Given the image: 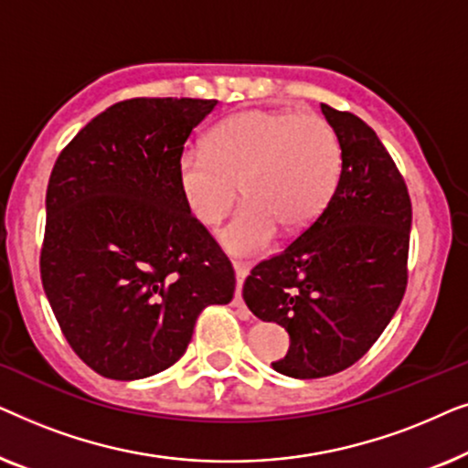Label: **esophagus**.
I'll return each instance as SVG.
<instances>
[{"label":"esophagus","mask_w":468,"mask_h":468,"mask_svg":"<svg viewBox=\"0 0 468 468\" xmlns=\"http://www.w3.org/2000/svg\"><path fill=\"white\" fill-rule=\"evenodd\" d=\"M234 266V272H236V298H234V304L236 306H245V303H242L240 298V287L242 283H245L247 274H249V264H245V261H232Z\"/></svg>","instance_id":"obj_1"}]
</instances>
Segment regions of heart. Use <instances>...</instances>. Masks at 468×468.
Masks as SVG:
<instances>
[{
	"label": "heart",
	"instance_id": "obj_1",
	"mask_svg": "<svg viewBox=\"0 0 468 468\" xmlns=\"http://www.w3.org/2000/svg\"><path fill=\"white\" fill-rule=\"evenodd\" d=\"M343 168L335 127L322 117L253 108L210 132L207 146L187 144L178 157V187L197 221L213 226L239 194V213L219 229L229 251L255 253L277 228L298 232L322 215Z\"/></svg>",
	"mask_w": 468,
	"mask_h": 468
}]
</instances>
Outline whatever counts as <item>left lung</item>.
Masks as SVG:
<instances>
[{"instance_id":"left-lung-1","label":"left lung","mask_w":468,"mask_h":468,"mask_svg":"<svg viewBox=\"0 0 468 468\" xmlns=\"http://www.w3.org/2000/svg\"><path fill=\"white\" fill-rule=\"evenodd\" d=\"M322 112L343 149L335 194L242 287L249 311L290 335V351L272 368L293 379H319L360 360L394 317L409 277L405 178L360 117L328 104Z\"/></svg>"}]
</instances>
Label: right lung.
Returning a JSON list of instances; mask_svg holds the SVG:
<instances>
[{
	"label": "right lung",
	"instance_id": "obj_1",
	"mask_svg": "<svg viewBox=\"0 0 468 468\" xmlns=\"http://www.w3.org/2000/svg\"><path fill=\"white\" fill-rule=\"evenodd\" d=\"M217 100L133 98L59 153L47 187L40 277L74 354L108 379L170 368L197 315L234 298L228 255L191 215L176 164Z\"/></svg>",
	"mask_w": 468,
	"mask_h": 468
}]
</instances>
